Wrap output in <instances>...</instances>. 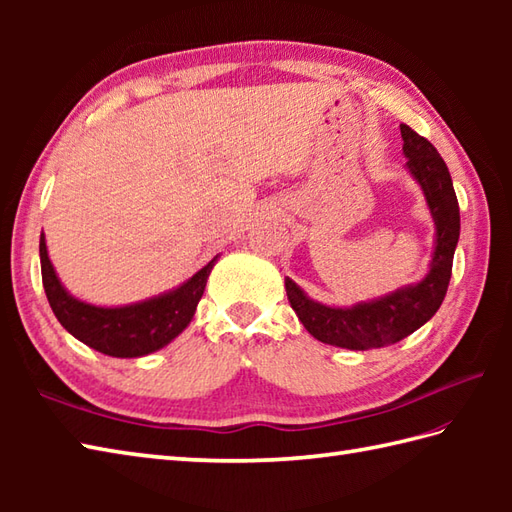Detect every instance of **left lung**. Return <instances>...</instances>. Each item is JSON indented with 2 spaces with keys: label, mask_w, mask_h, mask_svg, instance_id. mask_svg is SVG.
Here are the masks:
<instances>
[{
  "label": "left lung",
  "mask_w": 512,
  "mask_h": 512,
  "mask_svg": "<svg viewBox=\"0 0 512 512\" xmlns=\"http://www.w3.org/2000/svg\"><path fill=\"white\" fill-rule=\"evenodd\" d=\"M400 134L405 140L402 151L407 156V167L422 187L436 222L431 270L416 286H405L387 297L356 303L352 308H330L312 301L295 281L286 277L292 310L297 312L303 328L321 343L343 350H374L398 343L427 323L447 295L453 253L460 239V206L451 173L427 138L413 132L409 125H400Z\"/></svg>",
  "instance_id": "left-lung-1"
}]
</instances>
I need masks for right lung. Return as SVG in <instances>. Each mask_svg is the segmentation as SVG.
<instances>
[{
  "label": "right lung",
  "mask_w": 512,
  "mask_h": 512,
  "mask_svg": "<svg viewBox=\"0 0 512 512\" xmlns=\"http://www.w3.org/2000/svg\"><path fill=\"white\" fill-rule=\"evenodd\" d=\"M39 257L43 290H46L54 317L74 339H79L96 352L116 358L145 356L176 339L191 323L206 288V279H209L217 259L213 257L209 264L184 281L182 286L165 292V295L132 303V306L99 308L74 299L61 286L50 264L43 235L39 239Z\"/></svg>",
  "instance_id": "obj_1"
}]
</instances>
